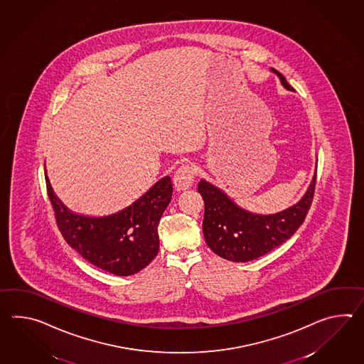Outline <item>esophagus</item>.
<instances>
[{
  "instance_id": "obj_1",
  "label": "esophagus",
  "mask_w": 364,
  "mask_h": 364,
  "mask_svg": "<svg viewBox=\"0 0 364 364\" xmlns=\"http://www.w3.org/2000/svg\"><path fill=\"white\" fill-rule=\"evenodd\" d=\"M194 181V170L188 166L183 164L176 173L173 175V186L178 191H186L191 186H193Z\"/></svg>"
}]
</instances>
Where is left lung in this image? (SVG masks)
Segmentation results:
<instances>
[{"mask_svg": "<svg viewBox=\"0 0 364 364\" xmlns=\"http://www.w3.org/2000/svg\"><path fill=\"white\" fill-rule=\"evenodd\" d=\"M283 87L294 91L282 74ZM316 172L299 201L274 214H256L240 208L218 186L201 178L198 192L205 202L202 231L208 247L222 259L248 262L273 251L298 231L314 200Z\"/></svg>", "mask_w": 364, "mask_h": 364, "instance_id": "1", "label": "left lung"}]
</instances>
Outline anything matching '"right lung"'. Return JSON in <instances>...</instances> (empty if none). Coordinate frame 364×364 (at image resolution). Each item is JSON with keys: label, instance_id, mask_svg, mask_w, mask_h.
<instances>
[{"label": "right lung", "instance_id": "obj_1", "mask_svg": "<svg viewBox=\"0 0 364 364\" xmlns=\"http://www.w3.org/2000/svg\"><path fill=\"white\" fill-rule=\"evenodd\" d=\"M46 183L57 226L65 242L90 264L120 277L136 274L159 251L158 225L172 197L170 176L156 181L125 209L105 217H90L68 209Z\"/></svg>", "mask_w": 364, "mask_h": 364}]
</instances>
